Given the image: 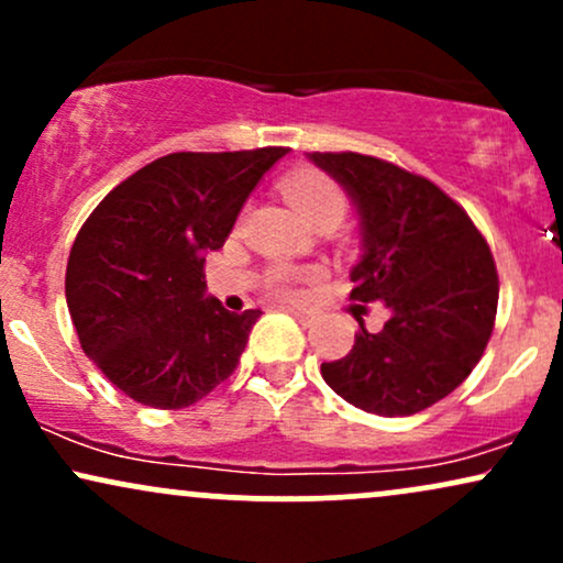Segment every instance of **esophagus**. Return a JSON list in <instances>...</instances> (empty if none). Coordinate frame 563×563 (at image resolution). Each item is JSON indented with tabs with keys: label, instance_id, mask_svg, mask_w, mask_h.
I'll use <instances>...</instances> for the list:
<instances>
[{
	"label": "esophagus",
	"instance_id": "esophagus-1",
	"mask_svg": "<svg viewBox=\"0 0 563 563\" xmlns=\"http://www.w3.org/2000/svg\"><path fill=\"white\" fill-rule=\"evenodd\" d=\"M288 314H290V318H294L296 322H301V325H312V322H314V312H309V309L288 307Z\"/></svg>",
	"mask_w": 563,
	"mask_h": 563
}]
</instances>
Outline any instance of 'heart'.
Masks as SVG:
<instances>
[{
  "instance_id": "heart-1",
  "label": "heart",
  "mask_w": 563,
  "mask_h": 563,
  "mask_svg": "<svg viewBox=\"0 0 563 563\" xmlns=\"http://www.w3.org/2000/svg\"><path fill=\"white\" fill-rule=\"evenodd\" d=\"M283 192L296 209L301 211L309 222H328L335 219L339 222L346 211V192L335 179L328 177L318 169H299L290 172L283 179ZM314 269H290V267H275L267 275V286L275 290H290L294 283L303 280V277H314Z\"/></svg>"
}]
</instances>
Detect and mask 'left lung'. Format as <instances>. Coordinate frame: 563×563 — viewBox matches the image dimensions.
<instances>
[{
	"instance_id": "left-lung-1",
	"label": "left lung",
	"mask_w": 563,
	"mask_h": 563,
	"mask_svg": "<svg viewBox=\"0 0 563 563\" xmlns=\"http://www.w3.org/2000/svg\"><path fill=\"white\" fill-rule=\"evenodd\" d=\"M352 198L363 254L352 299L384 301L378 333L360 322L325 384L376 416H412L455 391L482 360L497 312V269L466 211L434 183L360 153H309Z\"/></svg>"
}]
</instances>
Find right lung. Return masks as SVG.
<instances>
[{"label":"right lung","instance_id":"obj_1","mask_svg":"<svg viewBox=\"0 0 563 563\" xmlns=\"http://www.w3.org/2000/svg\"><path fill=\"white\" fill-rule=\"evenodd\" d=\"M286 153H172L113 187L84 222L68 256V312L84 354L134 402L179 410L235 371L262 312L206 299L203 262Z\"/></svg>","mask_w":563,"mask_h":563}]
</instances>
